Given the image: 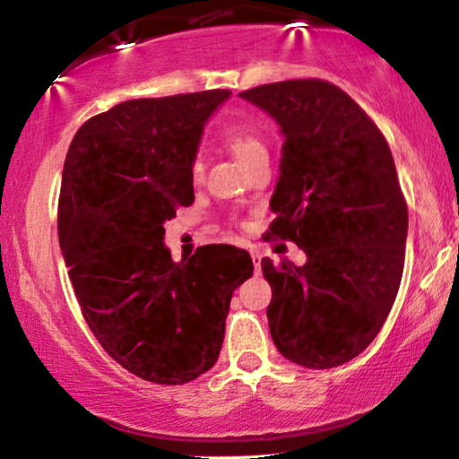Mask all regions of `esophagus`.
Instances as JSON below:
<instances>
[{
  "label": "esophagus",
  "mask_w": 459,
  "mask_h": 459,
  "mask_svg": "<svg viewBox=\"0 0 459 459\" xmlns=\"http://www.w3.org/2000/svg\"><path fill=\"white\" fill-rule=\"evenodd\" d=\"M251 259H253V265H255V272L259 273V270H262V253H259L257 249H253Z\"/></svg>",
  "instance_id": "1"
}]
</instances>
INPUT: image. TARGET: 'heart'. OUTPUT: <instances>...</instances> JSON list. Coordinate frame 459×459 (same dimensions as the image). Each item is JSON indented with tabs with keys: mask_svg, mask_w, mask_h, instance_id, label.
Segmentation results:
<instances>
[{
	"mask_svg": "<svg viewBox=\"0 0 459 459\" xmlns=\"http://www.w3.org/2000/svg\"><path fill=\"white\" fill-rule=\"evenodd\" d=\"M222 140H224V143H227V148L230 150V152L235 154V159L243 164V167L247 162H251L253 159H257V156L265 154V143L262 142V138H259L255 132H253L251 127L230 126L224 129ZM194 173L195 175L202 173L200 160H195Z\"/></svg>",
	"mask_w": 459,
	"mask_h": 459,
	"instance_id": "heart-1",
	"label": "heart"
}]
</instances>
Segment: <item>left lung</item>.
Segmentation results:
<instances>
[{
    "label": "left lung",
    "mask_w": 459,
    "mask_h": 459,
    "mask_svg": "<svg viewBox=\"0 0 459 459\" xmlns=\"http://www.w3.org/2000/svg\"><path fill=\"white\" fill-rule=\"evenodd\" d=\"M238 97L268 113L284 140L268 237L307 255L300 268L262 259L272 340L300 367H340L377 336L404 272L408 208L392 152L330 82L286 80Z\"/></svg>",
    "instance_id": "obj_1"
}]
</instances>
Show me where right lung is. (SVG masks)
Wrapping results in <instances>:
<instances>
[{
  "label": "right lung",
  "mask_w": 459,
  "mask_h": 459,
  "mask_svg": "<svg viewBox=\"0 0 459 459\" xmlns=\"http://www.w3.org/2000/svg\"><path fill=\"white\" fill-rule=\"evenodd\" d=\"M229 91L135 99L82 126L67 150L59 247L88 327L129 373L160 385L216 365L245 249L206 245L173 262L164 222L194 204V162Z\"/></svg>",
  "instance_id": "1"
}]
</instances>
